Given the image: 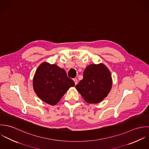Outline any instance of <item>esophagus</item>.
<instances>
[{
  "instance_id": "obj_1",
  "label": "esophagus",
  "mask_w": 149,
  "mask_h": 149,
  "mask_svg": "<svg viewBox=\"0 0 149 149\" xmlns=\"http://www.w3.org/2000/svg\"><path fill=\"white\" fill-rule=\"evenodd\" d=\"M73 81H74V83H75V85H76L77 84V82H78L77 79L76 78H74V79H73Z\"/></svg>"
}]
</instances>
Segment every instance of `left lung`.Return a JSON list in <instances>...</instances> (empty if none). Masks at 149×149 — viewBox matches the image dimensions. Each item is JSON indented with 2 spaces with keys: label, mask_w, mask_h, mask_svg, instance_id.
Masks as SVG:
<instances>
[{
  "label": "left lung",
  "mask_w": 149,
  "mask_h": 149,
  "mask_svg": "<svg viewBox=\"0 0 149 149\" xmlns=\"http://www.w3.org/2000/svg\"><path fill=\"white\" fill-rule=\"evenodd\" d=\"M112 78L109 70L103 64H92L85 68L83 79L75 86L88 103L102 102L109 92Z\"/></svg>",
  "instance_id": "left-lung-1"
}]
</instances>
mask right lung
<instances>
[{
	"label": "right lung",
	"instance_id": "add662e5",
	"mask_svg": "<svg viewBox=\"0 0 149 149\" xmlns=\"http://www.w3.org/2000/svg\"><path fill=\"white\" fill-rule=\"evenodd\" d=\"M74 85L63 69L47 63L39 66L33 79L35 92L42 101L50 105H56L69 88Z\"/></svg>",
	"mask_w": 149,
	"mask_h": 149
}]
</instances>
